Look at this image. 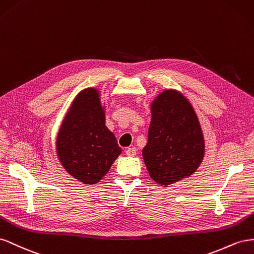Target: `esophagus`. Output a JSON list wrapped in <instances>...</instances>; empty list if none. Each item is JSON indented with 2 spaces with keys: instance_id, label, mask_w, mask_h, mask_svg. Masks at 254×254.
Masks as SVG:
<instances>
[{
  "instance_id": "esophagus-1",
  "label": "esophagus",
  "mask_w": 254,
  "mask_h": 254,
  "mask_svg": "<svg viewBox=\"0 0 254 254\" xmlns=\"http://www.w3.org/2000/svg\"><path fill=\"white\" fill-rule=\"evenodd\" d=\"M136 148H134V147H132V148H127V150H126V153H127V155H128V156H135L136 155Z\"/></svg>"
}]
</instances>
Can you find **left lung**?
<instances>
[{
    "instance_id": "obj_1",
    "label": "left lung",
    "mask_w": 254,
    "mask_h": 254,
    "mask_svg": "<svg viewBox=\"0 0 254 254\" xmlns=\"http://www.w3.org/2000/svg\"><path fill=\"white\" fill-rule=\"evenodd\" d=\"M150 110L142 157L152 180L167 187L198 169L205 153L204 137L192 105L179 90L158 93Z\"/></svg>"
}]
</instances>
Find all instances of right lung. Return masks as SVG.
Returning a JSON list of instances; mask_svg holds the SVG:
<instances>
[{
	"mask_svg": "<svg viewBox=\"0 0 254 254\" xmlns=\"http://www.w3.org/2000/svg\"><path fill=\"white\" fill-rule=\"evenodd\" d=\"M100 95L93 87L77 93L56 137L62 166L86 185L100 182L122 151L105 126V106Z\"/></svg>",
	"mask_w": 254,
	"mask_h": 254,
	"instance_id": "add662e5",
	"label": "right lung"
}]
</instances>
